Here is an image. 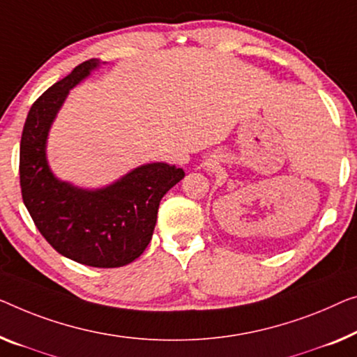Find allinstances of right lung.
<instances>
[{
  "instance_id": "right-lung-1",
  "label": "right lung",
  "mask_w": 357,
  "mask_h": 357,
  "mask_svg": "<svg viewBox=\"0 0 357 357\" xmlns=\"http://www.w3.org/2000/svg\"><path fill=\"white\" fill-rule=\"evenodd\" d=\"M100 63H79L31 105L20 139V189L35 226L56 252L93 268H120L147 248L162 197L184 178V169L165 162L144 163L96 189L52 173L46 153L51 126L70 89Z\"/></svg>"
}]
</instances>
